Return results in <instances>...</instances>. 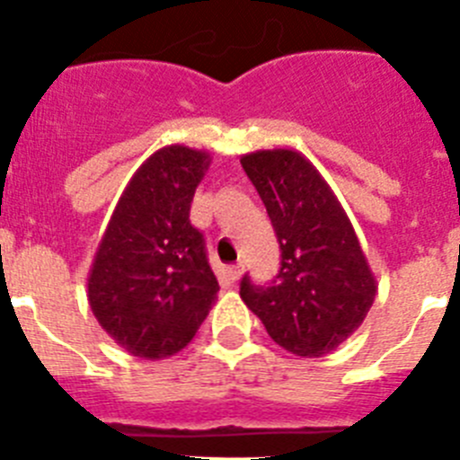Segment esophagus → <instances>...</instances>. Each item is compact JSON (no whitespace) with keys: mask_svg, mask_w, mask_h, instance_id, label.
I'll use <instances>...</instances> for the list:
<instances>
[{"mask_svg":"<svg viewBox=\"0 0 460 460\" xmlns=\"http://www.w3.org/2000/svg\"><path fill=\"white\" fill-rule=\"evenodd\" d=\"M242 271H243L242 262H237V265H233V267H227V276H230L233 280H237L239 276H242Z\"/></svg>","mask_w":460,"mask_h":460,"instance_id":"1","label":"esophagus"}]
</instances>
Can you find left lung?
Masks as SVG:
<instances>
[{
	"label": "left lung",
	"mask_w": 460,
	"mask_h": 460,
	"mask_svg": "<svg viewBox=\"0 0 460 460\" xmlns=\"http://www.w3.org/2000/svg\"><path fill=\"white\" fill-rule=\"evenodd\" d=\"M267 207L280 246L279 274L239 283L267 334L296 357H323L357 332L376 299V279L336 195L302 154L290 149L242 158Z\"/></svg>",
	"instance_id": "8db88e82"
}]
</instances>
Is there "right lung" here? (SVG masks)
I'll return each mask as SVG.
<instances>
[{
	"label": "right lung",
	"mask_w": 460,
	"mask_h": 460,
	"mask_svg": "<svg viewBox=\"0 0 460 460\" xmlns=\"http://www.w3.org/2000/svg\"><path fill=\"white\" fill-rule=\"evenodd\" d=\"M209 165L195 149H158L133 174L89 274V304L126 352L164 359L190 343L217 299L205 234L190 202Z\"/></svg>",
	"instance_id": "1"
}]
</instances>
